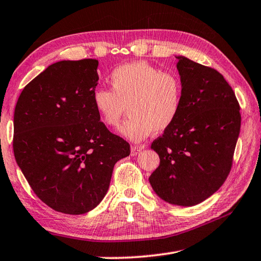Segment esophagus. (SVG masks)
Segmentation results:
<instances>
[{
  "instance_id": "esophagus-1",
  "label": "esophagus",
  "mask_w": 261,
  "mask_h": 261,
  "mask_svg": "<svg viewBox=\"0 0 261 261\" xmlns=\"http://www.w3.org/2000/svg\"><path fill=\"white\" fill-rule=\"evenodd\" d=\"M144 147L143 146H132L131 147V155L132 156H136L139 154L140 150H143Z\"/></svg>"
}]
</instances>
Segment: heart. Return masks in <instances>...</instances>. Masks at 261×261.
Segmentation results:
<instances>
[{
  "mask_svg": "<svg viewBox=\"0 0 261 261\" xmlns=\"http://www.w3.org/2000/svg\"><path fill=\"white\" fill-rule=\"evenodd\" d=\"M111 89L97 88L92 93L94 110L103 124L116 127L124 116L120 135L141 141L150 134H163L181 110L182 83L174 72H163L146 61L116 67L110 75Z\"/></svg>",
  "mask_w": 261,
  "mask_h": 261,
  "instance_id": "1",
  "label": "heart"
}]
</instances>
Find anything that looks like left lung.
<instances>
[{
  "label": "left lung",
  "mask_w": 261,
  "mask_h": 261,
  "mask_svg": "<svg viewBox=\"0 0 261 261\" xmlns=\"http://www.w3.org/2000/svg\"><path fill=\"white\" fill-rule=\"evenodd\" d=\"M176 58L181 110L150 146L160 165L149 182L163 201L193 206L216 193L228 176L240 135V105L219 72L184 56Z\"/></svg>",
  "instance_id": "8db88e82"
}]
</instances>
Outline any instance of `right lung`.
<instances>
[{"mask_svg":"<svg viewBox=\"0 0 261 261\" xmlns=\"http://www.w3.org/2000/svg\"><path fill=\"white\" fill-rule=\"evenodd\" d=\"M98 60H61L32 80L13 116V153L37 197L67 215L105 197L114 165L130 145L100 122L92 103Z\"/></svg>","mask_w":261,"mask_h":261,"instance_id":"right-lung-1","label":"right lung"}]
</instances>
